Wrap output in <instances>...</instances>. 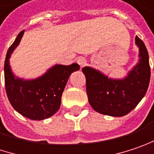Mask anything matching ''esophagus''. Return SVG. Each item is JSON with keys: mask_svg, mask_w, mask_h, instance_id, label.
Returning <instances> with one entry per match:
<instances>
[{"mask_svg": "<svg viewBox=\"0 0 154 154\" xmlns=\"http://www.w3.org/2000/svg\"><path fill=\"white\" fill-rule=\"evenodd\" d=\"M77 63H78V65L81 66V68H82L83 66L86 65V63H87V61H86V59L85 58H83V57H81V58H79L78 60H77Z\"/></svg>", "mask_w": 154, "mask_h": 154, "instance_id": "34e87169", "label": "esophagus"}]
</instances>
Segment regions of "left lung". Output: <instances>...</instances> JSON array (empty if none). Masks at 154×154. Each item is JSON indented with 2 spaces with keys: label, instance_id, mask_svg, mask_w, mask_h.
Returning a JSON list of instances; mask_svg holds the SVG:
<instances>
[{
  "label": "left lung",
  "instance_id": "left-lung-1",
  "mask_svg": "<svg viewBox=\"0 0 154 154\" xmlns=\"http://www.w3.org/2000/svg\"><path fill=\"white\" fill-rule=\"evenodd\" d=\"M139 47V62L124 80L109 79L91 67H83L88 102L101 114L123 116L131 112L147 91L151 68L149 56L144 42L136 37Z\"/></svg>",
  "mask_w": 154,
  "mask_h": 154
}]
</instances>
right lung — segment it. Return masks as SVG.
Here are the masks:
<instances>
[{
    "mask_svg": "<svg viewBox=\"0 0 154 154\" xmlns=\"http://www.w3.org/2000/svg\"><path fill=\"white\" fill-rule=\"evenodd\" d=\"M24 30H22L15 42L8 50L4 63L6 93L12 107L22 116L31 120H43L53 116L61 104V95L72 72L78 71L80 66L56 65L43 76L32 81L15 78L8 59L17 48Z\"/></svg>",
    "mask_w": 154,
    "mask_h": 154,
    "instance_id": "add662e5",
    "label": "right lung"
}]
</instances>
